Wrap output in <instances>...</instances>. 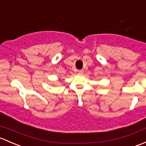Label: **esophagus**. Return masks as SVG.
I'll use <instances>...</instances> for the list:
<instances>
[{"mask_svg": "<svg viewBox=\"0 0 146 146\" xmlns=\"http://www.w3.org/2000/svg\"><path fill=\"white\" fill-rule=\"evenodd\" d=\"M83 72H84V70H78V73H79V74H82Z\"/></svg>", "mask_w": 146, "mask_h": 146, "instance_id": "1", "label": "esophagus"}]
</instances>
